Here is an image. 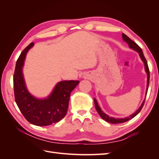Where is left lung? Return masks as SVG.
Returning <instances> with one entry per match:
<instances>
[{"mask_svg":"<svg viewBox=\"0 0 159 159\" xmlns=\"http://www.w3.org/2000/svg\"><path fill=\"white\" fill-rule=\"evenodd\" d=\"M122 36L123 40H124L126 42V43H128L129 46V48L130 49H132V50L136 51L137 52H138V54H139V55L140 56V58L142 59V61L143 62L144 67H145V70H146V72L147 73V86H146V94H147L148 89V86H149L150 71H149L148 66V62L146 61L145 57H144V55H143V53L142 52V48H141L136 43H135V42H134L133 41H132L131 39H130L128 36H126L125 34L122 33ZM94 105H95V108H96V110L97 111L98 114L100 115V116H101L102 119H103L104 120H105V121L109 122V123H111V124H120V123L125 122L126 121L129 120L133 118L135 116H137V114H138L140 112V111L142 110V107L143 106L144 102H145V100H143L142 105H141V106L139 107V109H137V110L135 112H134L133 114H132L131 115H130L129 117H126L125 118H114V117H109L108 115H107L106 114H105V113H104L103 111L101 109V107H99V105H98V104L97 103V99L95 98H94Z\"/></svg>","mask_w":159,"mask_h":159,"instance_id":"8db88e82","label":"left lung"}]
</instances>
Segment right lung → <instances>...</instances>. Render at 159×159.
<instances>
[{
	"instance_id": "1",
	"label": "right lung",
	"mask_w": 159,
	"mask_h": 159,
	"mask_svg": "<svg viewBox=\"0 0 159 159\" xmlns=\"http://www.w3.org/2000/svg\"><path fill=\"white\" fill-rule=\"evenodd\" d=\"M34 45L30 43L21 53L16 62L13 75V89L17 107L28 121L39 126L56 123L67 113L70 95L78 85V80L59 82L48 97L39 98L28 90L24 78L23 66L27 52Z\"/></svg>"
}]
</instances>
